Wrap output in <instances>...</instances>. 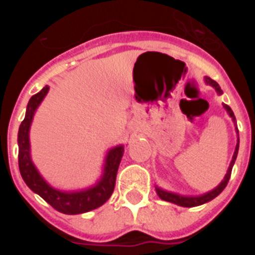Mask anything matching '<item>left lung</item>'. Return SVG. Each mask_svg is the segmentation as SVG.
<instances>
[{
	"label": "left lung",
	"mask_w": 255,
	"mask_h": 255,
	"mask_svg": "<svg viewBox=\"0 0 255 255\" xmlns=\"http://www.w3.org/2000/svg\"><path fill=\"white\" fill-rule=\"evenodd\" d=\"M206 83H207V84L212 85V87L215 88L216 92H217L218 94H222V91H221L220 85H218L217 83L215 82V80H212L211 78H206ZM224 107H225V110L227 111V114L230 115V117L233 119L234 123H235L236 119H235V115H234L233 110H231V108H230V106H227V105H224ZM236 132H238V144H236V148H235V152H234L233 159H231V163H230V166H229V170H227L226 176H225V179L222 180V182H221L217 188H215L213 190L208 191V193H206V194H203V195H198V197H185V195H180V194H176V193H170V191L162 190L161 188L155 186V191H157L158 197L161 198L162 200H166V202H171V203H175V204H177V206L197 207V206H200V204L207 203V202H209V200L215 199L217 195H220L221 193H222V190L226 188L227 182H229V180H230V176H231L233 166H234V163H235V161H236V157H238V152H239V131H238V128H236Z\"/></svg>",
	"instance_id": "8db88e82"
}]
</instances>
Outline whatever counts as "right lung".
Here are the masks:
<instances>
[{
    "instance_id": "right-lung-1",
    "label": "right lung",
    "mask_w": 255,
    "mask_h": 255,
    "mask_svg": "<svg viewBox=\"0 0 255 255\" xmlns=\"http://www.w3.org/2000/svg\"><path fill=\"white\" fill-rule=\"evenodd\" d=\"M49 87H44L39 93L34 94L29 100L26 106L25 119L22 120L17 134L19 144V170L22 180L26 185L39 197L43 198L49 206L56 211L65 215H79L85 212L93 211L105 204L111 197L116 182V175L121 158L124 154V145H117L108 150L106 155V163L103 175L96 185L80 191H61L49 186L44 179L39 175L38 170L30 158V141H29V130L33 121L35 110L48 93Z\"/></svg>"
}]
</instances>
